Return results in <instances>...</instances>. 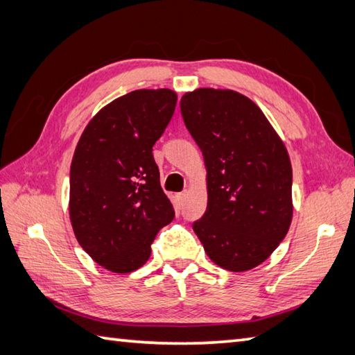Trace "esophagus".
I'll return each instance as SVG.
<instances>
[{
	"mask_svg": "<svg viewBox=\"0 0 355 355\" xmlns=\"http://www.w3.org/2000/svg\"><path fill=\"white\" fill-rule=\"evenodd\" d=\"M186 198H187V191H184V192H182V193H178V195H177V200H178L180 202H183Z\"/></svg>",
	"mask_w": 355,
	"mask_h": 355,
	"instance_id": "obj_1",
	"label": "esophagus"
}]
</instances>
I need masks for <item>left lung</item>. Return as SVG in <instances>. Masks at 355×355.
Returning a JSON list of instances; mask_svg holds the SVG:
<instances>
[{"label":"left lung","mask_w":355,"mask_h":355,"mask_svg":"<svg viewBox=\"0 0 355 355\" xmlns=\"http://www.w3.org/2000/svg\"><path fill=\"white\" fill-rule=\"evenodd\" d=\"M180 108L207 169V209L193 232L216 266L254 268L291 224L293 171L284 141L258 105L233 89L198 88Z\"/></svg>","instance_id":"left-lung-1"}]
</instances>
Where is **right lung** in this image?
Here are the masks:
<instances>
[{
  "instance_id": "right-lung-1",
  "label": "right lung",
  "mask_w": 355,
  "mask_h": 355,
  "mask_svg": "<svg viewBox=\"0 0 355 355\" xmlns=\"http://www.w3.org/2000/svg\"><path fill=\"white\" fill-rule=\"evenodd\" d=\"M177 105L172 89H135L89 120L70 168V221L80 247L114 273H131L175 212L153 155Z\"/></svg>"
}]
</instances>
